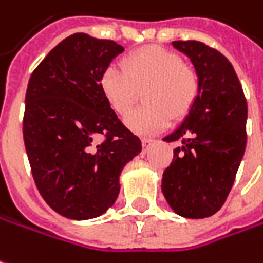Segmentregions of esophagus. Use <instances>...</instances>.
<instances>
[{
    "instance_id": "obj_1",
    "label": "esophagus",
    "mask_w": 263,
    "mask_h": 263,
    "mask_svg": "<svg viewBox=\"0 0 263 263\" xmlns=\"http://www.w3.org/2000/svg\"><path fill=\"white\" fill-rule=\"evenodd\" d=\"M154 142H156L154 139H148V138H143V139H142V145H143V149L146 151V149H148V148H149V146H151V145H153Z\"/></svg>"
}]
</instances>
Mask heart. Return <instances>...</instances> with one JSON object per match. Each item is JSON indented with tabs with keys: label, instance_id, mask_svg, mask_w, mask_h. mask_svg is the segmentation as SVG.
<instances>
[{
	"label": "heart",
	"instance_id": "obj_1",
	"mask_svg": "<svg viewBox=\"0 0 263 263\" xmlns=\"http://www.w3.org/2000/svg\"><path fill=\"white\" fill-rule=\"evenodd\" d=\"M100 91L107 106L124 115L142 92L145 106L125 117V125L138 135H154L174 118L185 117L196 103L200 82L195 68L178 53L160 46H146L128 53L122 68L109 64L100 74Z\"/></svg>",
	"mask_w": 263,
	"mask_h": 263
}]
</instances>
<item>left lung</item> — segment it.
Returning a JSON list of instances; mask_svg holds the SVG:
<instances>
[{
	"label": "left lung",
	"instance_id": "obj_1",
	"mask_svg": "<svg viewBox=\"0 0 263 263\" xmlns=\"http://www.w3.org/2000/svg\"><path fill=\"white\" fill-rule=\"evenodd\" d=\"M193 63L200 91L196 103L163 141H179L163 172L161 192L169 206L185 218H205L223 206L242 160L247 102L229 60L196 40L172 42Z\"/></svg>",
	"mask_w": 263,
	"mask_h": 263
}]
</instances>
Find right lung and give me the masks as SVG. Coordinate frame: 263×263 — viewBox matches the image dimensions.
Here are the masks:
<instances>
[{
    "label": "right lung",
    "instance_id": "right-lung-1",
    "mask_svg": "<svg viewBox=\"0 0 263 263\" xmlns=\"http://www.w3.org/2000/svg\"><path fill=\"white\" fill-rule=\"evenodd\" d=\"M121 52L112 40L76 32L29 78L24 142L32 178L47 205L71 220L106 213L120 193L122 167L142 151L141 139L107 106L99 85Z\"/></svg>",
    "mask_w": 263,
    "mask_h": 263
}]
</instances>
